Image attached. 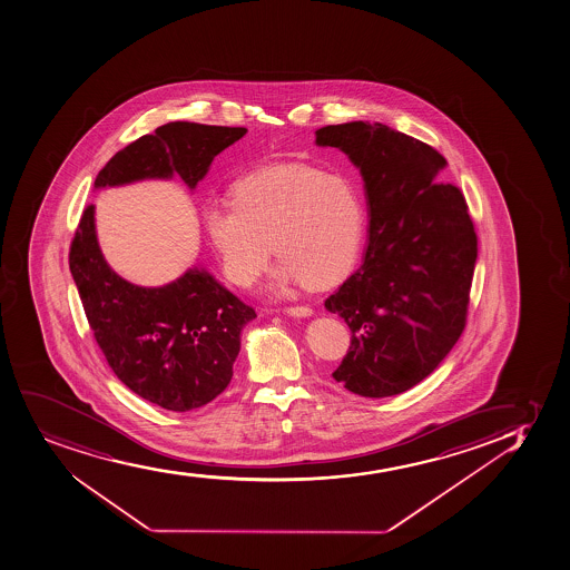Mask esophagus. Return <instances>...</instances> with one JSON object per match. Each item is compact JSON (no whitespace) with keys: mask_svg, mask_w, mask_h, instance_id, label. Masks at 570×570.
<instances>
[{"mask_svg":"<svg viewBox=\"0 0 570 570\" xmlns=\"http://www.w3.org/2000/svg\"><path fill=\"white\" fill-rule=\"evenodd\" d=\"M284 313L295 316V318H308V316H313V308L305 305L286 306Z\"/></svg>","mask_w":570,"mask_h":570,"instance_id":"34e87169","label":"esophagus"}]
</instances>
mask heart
<instances>
[{
	"label": "heart",
	"instance_id": "b5f03b06",
	"mask_svg": "<svg viewBox=\"0 0 570 570\" xmlns=\"http://www.w3.org/2000/svg\"><path fill=\"white\" fill-rule=\"evenodd\" d=\"M362 194L350 178L308 166H276L233 184L232 202L203 210L208 243L227 281L250 288L273 245L276 288L305 281L325 286L354 264L362 243Z\"/></svg>",
	"mask_w": 570,
	"mask_h": 570
}]
</instances>
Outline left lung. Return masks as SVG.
I'll return each instance as SVG.
<instances>
[{
  "label": "left lung",
  "mask_w": 570,
  "mask_h": 570,
  "mask_svg": "<svg viewBox=\"0 0 570 570\" xmlns=\"http://www.w3.org/2000/svg\"><path fill=\"white\" fill-rule=\"evenodd\" d=\"M362 173L368 205L363 264L325 299L352 331L333 373L362 397H392L420 384L465 330L478 239L465 197L436 183L446 159L384 124L316 131Z\"/></svg>",
  "instance_id": "left-lung-1"
}]
</instances>
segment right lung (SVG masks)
Wrapping results in <instances>:
<instances>
[{"instance_id":"add662e5","label":"right lung","mask_w":570,"mask_h":570,"mask_svg":"<svg viewBox=\"0 0 570 570\" xmlns=\"http://www.w3.org/2000/svg\"><path fill=\"white\" fill-rule=\"evenodd\" d=\"M246 131L196 122L159 126L115 154L94 188L178 175L194 190L215 156ZM69 269L96 343L131 392L166 411L188 412L226 390L240 331L256 313L215 276L196 267L159 288L124 281L99 248L94 205L80 216Z\"/></svg>"}]
</instances>
